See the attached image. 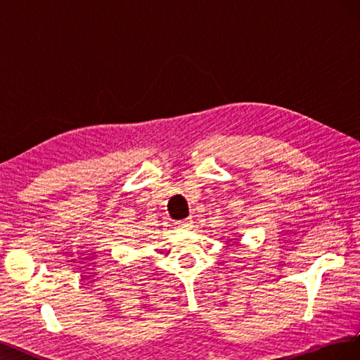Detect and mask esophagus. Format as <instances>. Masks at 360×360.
<instances>
[{"instance_id": "esophagus-1", "label": "esophagus", "mask_w": 360, "mask_h": 360, "mask_svg": "<svg viewBox=\"0 0 360 360\" xmlns=\"http://www.w3.org/2000/svg\"><path fill=\"white\" fill-rule=\"evenodd\" d=\"M192 224H193L192 217H188V219H183V221H179V222H177L179 228H184V230H186V228H191Z\"/></svg>"}]
</instances>
